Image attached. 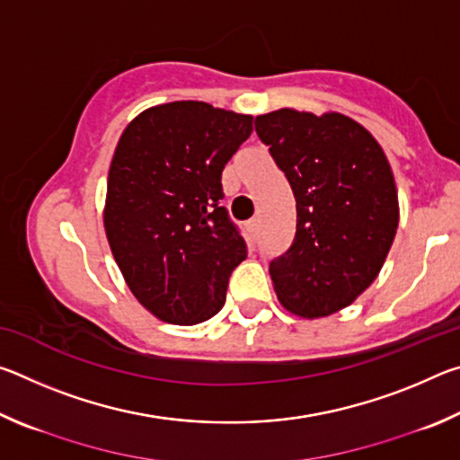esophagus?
<instances>
[{"mask_svg":"<svg viewBox=\"0 0 460 460\" xmlns=\"http://www.w3.org/2000/svg\"><path fill=\"white\" fill-rule=\"evenodd\" d=\"M247 233H249V237H252V241H255V237H258V233H260V219L247 221Z\"/></svg>","mask_w":460,"mask_h":460,"instance_id":"1","label":"esophagus"}]
</instances>
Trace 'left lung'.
<instances>
[{
  "label": "left lung",
  "mask_w": 460,
  "mask_h": 460,
  "mask_svg": "<svg viewBox=\"0 0 460 460\" xmlns=\"http://www.w3.org/2000/svg\"><path fill=\"white\" fill-rule=\"evenodd\" d=\"M255 131L296 199V235L271 260L282 305L300 316H329L369 288L398 229V192L381 146L341 113L279 109Z\"/></svg>",
  "instance_id": "obj_1"
}]
</instances>
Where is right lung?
I'll use <instances>...</instances> for the list:
<instances>
[{
	"mask_svg": "<svg viewBox=\"0 0 460 460\" xmlns=\"http://www.w3.org/2000/svg\"><path fill=\"white\" fill-rule=\"evenodd\" d=\"M252 115L202 101L139 113L115 147L105 233L136 298L160 321L199 324L225 305L245 239L223 202V168L252 136Z\"/></svg>",
	"mask_w": 460,
	"mask_h": 460,
	"instance_id": "1",
	"label": "right lung"
}]
</instances>
